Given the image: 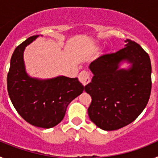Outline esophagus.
Segmentation results:
<instances>
[{
  "mask_svg": "<svg viewBox=\"0 0 158 158\" xmlns=\"http://www.w3.org/2000/svg\"><path fill=\"white\" fill-rule=\"evenodd\" d=\"M78 79H79V81L84 86H85L87 84L90 82V76H89V73L87 71H82V72H81L79 75H78Z\"/></svg>",
  "mask_w": 158,
  "mask_h": 158,
  "instance_id": "1",
  "label": "esophagus"
}]
</instances>
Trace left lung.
Returning <instances> with one entry per match:
<instances>
[{
  "label": "left lung",
  "mask_w": 158,
  "mask_h": 158,
  "mask_svg": "<svg viewBox=\"0 0 158 158\" xmlns=\"http://www.w3.org/2000/svg\"><path fill=\"white\" fill-rule=\"evenodd\" d=\"M115 53L104 54L91 62L92 81L85 90L92 97L88 108L93 123L104 131L120 129L144 110L151 93V62L149 54L131 40ZM127 60L129 69H118Z\"/></svg>",
  "instance_id": "obj_1"
}]
</instances>
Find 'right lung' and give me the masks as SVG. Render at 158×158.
Masks as SVG:
<instances>
[{
    "mask_svg": "<svg viewBox=\"0 0 158 158\" xmlns=\"http://www.w3.org/2000/svg\"><path fill=\"white\" fill-rule=\"evenodd\" d=\"M38 36L28 38L15 49L7 87L14 107L25 121L38 127L51 128L63 119L67 106L83 93L84 86L77 77L59 76L40 80L27 75L23 51Z\"/></svg>",
    "mask_w": 158,
    "mask_h": 158,
    "instance_id": "right-lung-1",
    "label": "right lung"
}]
</instances>
